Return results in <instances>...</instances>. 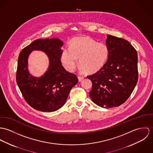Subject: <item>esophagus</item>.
<instances>
[{
  "mask_svg": "<svg viewBox=\"0 0 153 153\" xmlns=\"http://www.w3.org/2000/svg\"><path fill=\"white\" fill-rule=\"evenodd\" d=\"M84 77H82V76H78V80H79V82H82L83 80Z\"/></svg>",
  "mask_w": 153,
  "mask_h": 153,
  "instance_id": "esophagus-1",
  "label": "esophagus"
}]
</instances>
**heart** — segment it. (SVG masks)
<instances>
[{"label":"heart","mask_w":153,"mask_h":153,"mask_svg":"<svg viewBox=\"0 0 153 153\" xmlns=\"http://www.w3.org/2000/svg\"><path fill=\"white\" fill-rule=\"evenodd\" d=\"M108 56L105 44L97 43L89 36H79L71 40L70 48L63 50L61 61L65 68L72 71L79 59V65L83 70L87 73H94L103 68Z\"/></svg>","instance_id":"1"}]
</instances>
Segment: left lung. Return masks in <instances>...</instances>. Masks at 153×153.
I'll return each instance as SVG.
<instances>
[{
    "label": "left lung",
    "instance_id": "obj_1",
    "mask_svg": "<svg viewBox=\"0 0 153 153\" xmlns=\"http://www.w3.org/2000/svg\"><path fill=\"white\" fill-rule=\"evenodd\" d=\"M109 50L103 68L87 76L92 82L89 95L97 105L103 108L117 107L126 102L138 81V57L133 46L126 40L107 35Z\"/></svg>",
    "mask_w": 153,
    "mask_h": 153
}]
</instances>
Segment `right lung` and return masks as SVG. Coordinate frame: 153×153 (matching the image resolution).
<instances>
[{
	"label": "right lung",
	"instance_id": "obj_1",
	"mask_svg": "<svg viewBox=\"0 0 153 153\" xmlns=\"http://www.w3.org/2000/svg\"><path fill=\"white\" fill-rule=\"evenodd\" d=\"M63 42L59 39H38L20 51L17 62L16 82L25 99L35 110L53 112L66 102L70 90L78 83L77 76L65 70L61 63ZM47 54L50 60L47 71L39 78L28 68V56L32 51Z\"/></svg>",
	"mask_w": 153,
	"mask_h": 153
}]
</instances>
